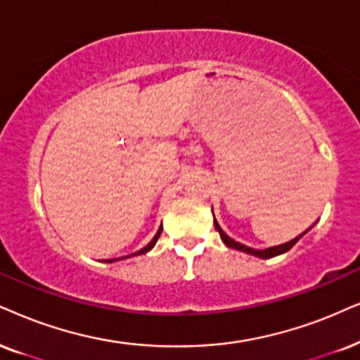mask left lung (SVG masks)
Returning <instances> with one entry per match:
<instances>
[{"mask_svg": "<svg viewBox=\"0 0 360 360\" xmlns=\"http://www.w3.org/2000/svg\"><path fill=\"white\" fill-rule=\"evenodd\" d=\"M214 226H216L217 233H219L221 239L224 240V244L227 245V248L238 249V251H243V252L252 254V256H257V257H261V259H269V257L279 256V254H284V252H288L289 249L292 248V245H294L295 243H297V240L301 239L304 234H306V231H304V233H302L301 236H297V238H294L292 240H289V243H285V244H279V245H274V248H267V249H262V251H257V249L248 248V245H244V244H240V243H236L234 239H231L229 236H227V234L224 233V231L221 229V226L217 224V221H216V219H214Z\"/></svg>", "mask_w": 360, "mask_h": 360, "instance_id": "1", "label": "left lung"}]
</instances>
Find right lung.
Here are the masks:
<instances>
[{"instance_id":"add662e5","label":"right lung","mask_w":360,"mask_h":360,"mask_svg":"<svg viewBox=\"0 0 360 360\" xmlns=\"http://www.w3.org/2000/svg\"><path fill=\"white\" fill-rule=\"evenodd\" d=\"M161 233H162V226H161V227H159V229H158V233H156V236H154V238L151 239V243H149V244L146 245V248L139 249V251H138V252L131 254V256H138V254H146L148 251H151V249L154 248V244H156V243H158V239H159V236H161ZM127 257H129V256H127ZM112 261H115V259H109V261H108V262H112Z\"/></svg>"}]
</instances>
